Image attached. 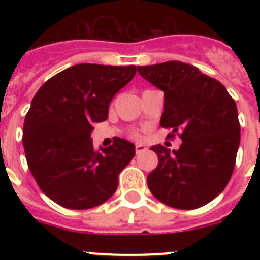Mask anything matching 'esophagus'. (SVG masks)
<instances>
[{
	"label": "esophagus",
	"instance_id": "esophagus-1",
	"mask_svg": "<svg viewBox=\"0 0 260 260\" xmlns=\"http://www.w3.org/2000/svg\"><path fill=\"white\" fill-rule=\"evenodd\" d=\"M146 150H147V147L144 146V144H137V146H135V152L137 153H142Z\"/></svg>",
	"mask_w": 260,
	"mask_h": 260
}]
</instances>
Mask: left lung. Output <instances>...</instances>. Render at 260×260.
<instances>
[{
    "instance_id": "1",
    "label": "left lung",
    "mask_w": 260,
    "mask_h": 260,
    "mask_svg": "<svg viewBox=\"0 0 260 260\" xmlns=\"http://www.w3.org/2000/svg\"><path fill=\"white\" fill-rule=\"evenodd\" d=\"M138 73L164 92L161 127L180 133L178 150L151 147L158 157L147 183L169 207L194 210L210 203L233 173L240 146L237 105L219 80L195 66L168 61L138 66Z\"/></svg>"
}]
</instances>
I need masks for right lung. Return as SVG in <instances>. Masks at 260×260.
I'll list each match as a JSON object with an SVG mask.
<instances>
[{"instance_id":"add662e5","label":"right lung","mask_w":260,"mask_h":260,"mask_svg":"<svg viewBox=\"0 0 260 260\" xmlns=\"http://www.w3.org/2000/svg\"><path fill=\"white\" fill-rule=\"evenodd\" d=\"M135 73L134 65L79 63L47 80L32 99L23 125L27 164L41 191L62 207L88 210L116 192L135 146L117 138L98 152L91 133Z\"/></svg>"}]
</instances>
